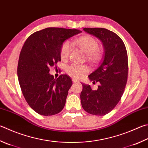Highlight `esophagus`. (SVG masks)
<instances>
[{"label":"esophagus","mask_w":148,"mask_h":148,"mask_svg":"<svg viewBox=\"0 0 148 148\" xmlns=\"http://www.w3.org/2000/svg\"><path fill=\"white\" fill-rule=\"evenodd\" d=\"M72 82L73 83H77V82H78V80H77V79H72Z\"/></svg>","instance_id":"34e87169"}]
</instances>
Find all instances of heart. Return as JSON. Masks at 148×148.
<instances>
[{
  "mask_svg": "<svg viewBox=\"0 0 148 148\" xmlns=\"http://www.w3.org/2000/svg\"><path fill=\"white\" fill-rule=\"evenodd\" d=\"M85 53L87 54V58L90 61H96L100 58V52L98 51V42L93 37L88 36H83L74 41ZM72 50L71 44L69 41L64 42L61 47L60 55L62 60L68 59ZM88 71V69L85 65H78L72 64L67 67L66 72L69 75L74 78H80Z\"/></svg>",
  "mask_w": 148,
  "mask_h": 148,
  "instance_id": "1",
  "label": "heart"
}]
</instances>
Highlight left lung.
Here are the masks:
<instances>
[{
  "label": "left lung",
  "instance_id": "1",
  "mask_svg": "<svg viewBox=\"0 0 148 148\" xmlns=\"http://www.w3.org/2000/svg\"><path fill=\"white\" fill-rule=\"evenodd\" d=\"M83 30L102 42L104 55L98 68L88 76L90 81L100 82L98 89L82 83V106L88 113L103 116L114 108L124 92L128 76L127 50L122 39L112 31L103 28Z\"/></svg>",
  "mask_w": 148,
  "mask_h": 148
}]
</instances>
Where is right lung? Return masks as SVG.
Returning a JSON list of instances; mask_svg holds the SVG:
<instances>
[{
  "label": "right lung",
  "instance_id": "add662e5",
  "mask_svg": "<svg viewBox=\"0 0 148 148\" xmlns=\"http://www.w3.org/2000/svg\"><path fill=\"white\" fill-rule=\"evenodd\" d=\"M79 29L47 28L29 36L21 51L17 66L19 85L31 108L43 116H51L62 111L71 77L62 74L54 78L50 67L61 61L63 42L81 33Z\"/></svg>",
  "mask_w": 148,
  "mask_h": 148
}]
</instances>
